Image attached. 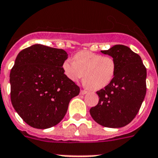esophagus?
<instances>
[{
	"instance_id": "esophagus-1",
	"label": "esophagus",
	"mask_w": 158,
	"mask_h": 158,
	"mask_svg": "<svg viewBox=\"0 0 158 158\" xmlns=\"http://www.w3.org/2000/svg\"><path fill=\"white\" fill-rule=\"evenodd\" d=\"M87 93V91H85V90H81L80 91V95H85V94Z\"/></svg>"
}]
</instances>
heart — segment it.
<instances>
[{
    "label": "heart",
    "mask_w": 158,
    "mask_h": 158,
    "mask_svg": "<svg viewBox=\"0 0 158 158\" xmlns=\"http://www.w3.org/2000/svg\"><path fill=\"white\" fill-rule=\"evenodd\" d=\"M73 60L67 59L62 64L64 75L73 83L83 76V84L92 90L108 86L116 75V63L112 57L82 50L74 55Z\"/></svg>",
    "instance_id": "obj_1"
}]
</instances>
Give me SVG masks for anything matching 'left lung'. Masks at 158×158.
I'll list each match as a JSON object with an SVG mask.
<instances>
[{
	"label": "left lung",
	"instance_id": "left-lung-1",
	"mask_svg": "<svg viewBox=\"0 0 158 158\" xmlns=\"http://www.w3.org/2000/svg\"><path fill=\"white\" fill-rule=\"evenodd\" d=\"M101 52L116 61V75L108 86L96 92L99 103L90 109V114L102 126L121 128L134 119L142 104L146 94V68L138 54L124 45Z\"/></svg>",
	"mask_w": 158,
	"mask_h": 158
}]
</instances>
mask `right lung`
I'll return each instance as SVG.
<instances>
[{"instance_id": "right-lung-1", "label": "right lung", "mask_w": 158, "mask_h": 158, "mask_svg": "<svg viewBox=\"0 0 158 158\" xmlns=\"http://www.w3.org/2000/svg\"><path fill=\"white\" fill-rule=\"evenodd\" d=\"M67 58L64 50L41 44L18 54L9 75L11 102L30 126L45 129L58 124L71 99L79 94V87L63 72Z\"/></svg>"}]
</instances>
